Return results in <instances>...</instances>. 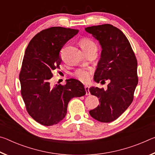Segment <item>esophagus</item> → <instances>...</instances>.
I'll list each match as a JSON object with an SVG mask.
<instances>
[{
  "label": "esophagus",
  "mask_w": 155,
  "mask_h": 155,
  "mask_svg": "<svg viewBox=\"0 0 155 155\" xmlns=\"http://www.w3.org/2000/svg\"><path fill=\"white\" fill-rule=\"evenodd\" d=\"M89 86L88 85H85V91H86V95H90V90H89Z\"/></svg>",
  "instance_id": "obj_1"
}]
</instances>
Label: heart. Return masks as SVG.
<instances>
[{
    "mask_svg": "<svg viewBox=\"0 0 155 155\" xmlns=\"http://www.w3.org/2000/svg\"><path fill=\"white\" fill-rule=\"evenodd\" d=\"M80 44L83 51L91 48L96 49V44L93 40L89 38H83L80 41ZM74 74L78 80L83 83H87L90 80L91 72L85 69H78L76 70Z\"/></svg>",
    "mask_w": 155,
    "mask_h": 155,
    "instance_id": "heart-1",
    "label": "heart"
}]
</instances>
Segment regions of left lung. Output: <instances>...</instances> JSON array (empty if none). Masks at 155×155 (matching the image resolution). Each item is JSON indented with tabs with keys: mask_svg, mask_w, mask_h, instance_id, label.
Returning <instances> with one entry per match:
<instances>
[{
	"mask_svg": "<svg viewBox=\"0 0 155 155\" xmlns=\"http://www.w3.org/2000/svg\"><path fill=\"white\" fill-rule=\"evenodd\" d=\"M101 46V56L94 80L109 81L107 89L91 87V95L99 98L100 104L90 111L91 117L101 122H111L121 115L133 100L138 83L137 61L128 39L119 28L111 25L85 28Z\"/></svg>",
	"mask_w": 155,
	"mask_h": 155,
	"instance_id": "left-lung-1",
	"label": "left lung"
}]
</instances>
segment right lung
<instances>
[{
	"label": "right lung",
	"instance_id": "add662e5",
	"mask_svg": "<svg viewBox=\"0 0 155 155\" xmlns=\"http://www.w3.org/2000/svg\"><path fill=\"white\" fill-rule=\"evenodd\" d=\"M78 33L77 29L51 27L38 33L25 51L20 73L21 94L27 111L44 126L57 124L67 114L72 98L85 95L83 84L74 78L64 85L52 86V71L59 69L63 46Z\"/></svg>",
	"mask_w": 155,
	"mask_h": 155
}]
</instances>
